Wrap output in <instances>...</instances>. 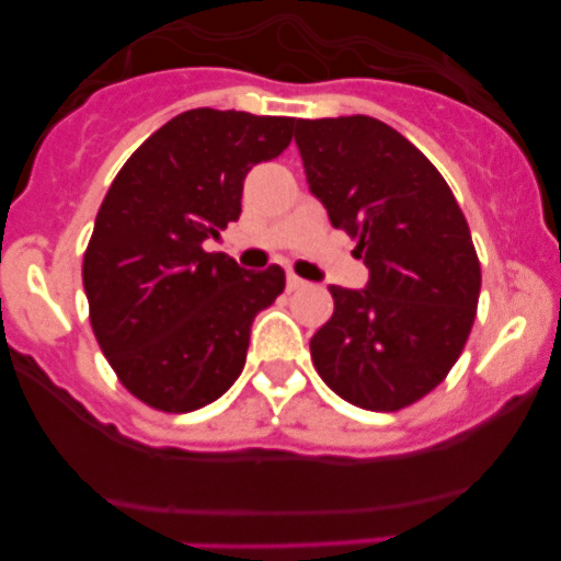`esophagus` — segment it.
I'll return each instance as SVG.
<instances>
[{
	"label": "esophagus",
	"instance_id": "34e87169",
	"mask_svg": "<svg viewBox=\"0 0 561 561\" xmlns=\"http://www.w3.org/2000/svg\"><path fill=\"white\" fill-rule=\"evenodd\" d=\"M301 287H307V279H301L296 274H287V290H301Z\"/></svg>",
	"mask_w": 561,
	"mask_h": 561
}]
</instances>
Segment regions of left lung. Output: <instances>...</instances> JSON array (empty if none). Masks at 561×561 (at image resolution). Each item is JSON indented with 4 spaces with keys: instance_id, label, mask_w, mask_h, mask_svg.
Returning a JSON list of instances; mask_svg holds the SVG:
<instances>
[{
    "instance_id": "obj_1",
    "label": "left lung",
    "mask_w": 561,
    "mask_h": 561,
    "mask_svg": "<svg viewBox=\"0 0 561 561\" xmlns=\"http://www.w3.org/2000/svg\"><path fill=\"white\" fill-rule=\"evenodd\" d=\"M309 192L358 241L369 282L331 285L333 314L309 350L333 393L371 412L415 404L467 344L480 263L467 219L437 168L371 116L298 118Z\"/></svg>"
}]
</instances>
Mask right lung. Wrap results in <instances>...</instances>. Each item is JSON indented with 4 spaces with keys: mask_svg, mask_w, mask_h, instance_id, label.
Wrapping results in <instances>:
<instances>
[{
    "mask_svg": "<svg viewBox=\"0 0 561 561\" xmlns=\"http://www.w3.org/2000/svg\"><path fill=\"white\" fill-rule=\"evenodd\" d=\"M293 124L195 107L113 179L83 254V290L100 350L144 404L201 410L239 380L254 317L285 290V271H247L203 241L239 219L247 173L290 146Z\"/></svg>",
    "mask_w": 561,
    "mask_h": 561,
    "instance_id": "add662e5",
    "label": "right lung"
}]
</instances>
